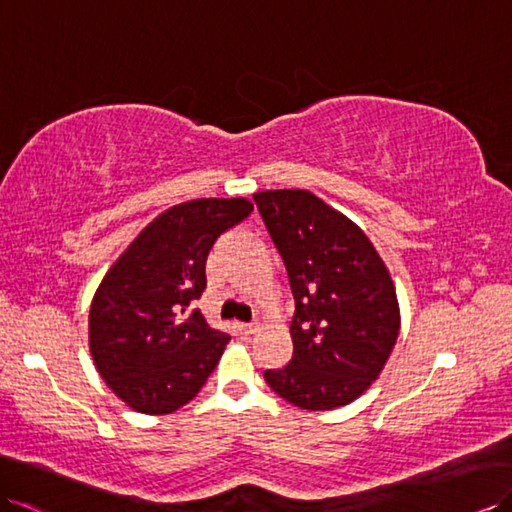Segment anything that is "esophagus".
I'll use <instances>...</instances> for the list:
<instances>
[{
  "label": "esophagus",
  "instance_id": "obj_1",
  "mask_svg": "<svg viewBox=\"0 0 512 512\" xmlns=\"http://www.w3.org/2000/svg\"><path fill=\"white\" fill-rule=\"evenodd\" d=\"M239 332L243 334V336H249V334H254L256 330H258V323H239Z\"/></svg>",
  "mask_w": 512,
  "mask_h": 512
}]
</instances>
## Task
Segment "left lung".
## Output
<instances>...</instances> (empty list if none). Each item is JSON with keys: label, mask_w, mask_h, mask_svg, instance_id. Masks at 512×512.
I'll return each mask as SVG.
<instances>
[{"label": "left lung", "mask_w": 512, "mask_h": 512, "mask_svg": "<svg viewBox=\"0 0 512 512\" xmlns=\"http://www.w3.org/2000/svg\"><path fill=\"white\" fill-rule=\"evenodd\" d=\"M295 299L293 356L267 384L304 410H332L380 376L400 334L395 286L358 226L308 191L254 193Z\"/></svg>", "instance_id": "left-lung-1"}]
</instances>
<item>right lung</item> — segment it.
Returning a JSON list of instances; mask_svg holds the SVG:
<instances>
[{
    "label": "right lung",
    "instance_id": "obj_1",
    "mask_svg": "<svg viewBox=\"0 0 512 512\" xmlns=\"http://www.w3.org/2000/svg\"><path fill=\"white\" fill-rule=\"evenodd\" d=\"M254 206L243 197L191 199L158 215L104 276L89 315L99 376L145 415L189 404L215 371L230 336L208 326L195 299L219 236Z\"/></svg>",
    "mask_w": 512,
    "mask_h": 512
}]
</instances>
